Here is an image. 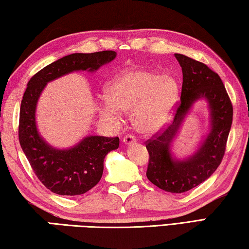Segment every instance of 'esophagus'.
<instances>
[{
  "label": "esophagus",
  "instance_id": "1",
  "mask_svg": "<svg viewBox=\"0 0 249 249\" xmlns=\"http://www.w3.org/2000/svg\"><path fill=\"white\" fill-rule=\"evenodd\" d=\"M123 142L125 145H130L136 142V138H135L133 135H126V136L123 138Z\"/></svg>",
  "mask_w": 249,
  "mask_h": 249
}]
</instances>
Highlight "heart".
<instances>
[{"label":"heart","mask_w":249,"mask_h":249,"mask_svg":"<svg viewBox=\"0 0 249 249\" xmlns=\"http://www.w3.org/2000/svg\"><path fill=\"white\" fill-rule=\"evenodd\" d=\"M178 93V84L169 75L141 68L127 69L109 81L105 89L107 100L100 104L99 111L108 120L117 119V109L132 112L135 127L151 134L170 120Z\"/></svg>","instance_id":"heart-1"}]
</instances>
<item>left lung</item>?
Instances as JSON below:
<instances>
[{"label":"left lung","mask_w":249,"mask_h":249,"mask_svg":"<svg viewBox=\"0 0 249 249\" xmlns=\"http://www.w3.org/2000/svg\"><path fill=\"white\" fill-rule=\"evenodd\" d=\"M182 69V88L175 107L174 121L146 142L149 154L146 176L151 183L167 192L182 193L197 187L214 174L224 157L233 122V105L222 80L203 62L176 53ZM208 101L211 132L191 158L172 157L170 145L185 114L196 99Z\"/></svg>","instance_id":"obj_1"}]
</instances>
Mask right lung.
<instances>
[{
  "label": "right lung",
  "mask_w": 249,
  "mask_h": 249,
  "mask_svg": "<svg viewBox=\"0 0 249 249\" xmlns=\"http://www.w3.org/2000/svg\"><path fill=\"white\" fill-rule=\"evenodd\" d=\"M115 57L114 50L68 54L46 66L27 83L19 109V144L37 178L56 195L80 196L98 184L105 156L119 148L120 138L88 136L69 149L53 148L37 130V101L49 81L72 71H95Z\"/></svg>",
  "instance_id": "right-lung-1"
}]
</instances>
